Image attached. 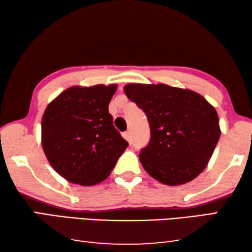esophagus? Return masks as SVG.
<instances>
[{
	"instance_id": "1",
	"label": "esophagus",
	"mask_w": 252,
	"mask_h": 252,
	"mask_svg": "<svg viewBox=\"0 0 252 252\" xmlns=\"http://www.w3.org/2000/svg\"><path fill=\"white\" fill-rule=\"evenodd\" d=\"M123 138H125L126 140H127L129 142H131L132 140V134H131V131H126L123 133Z\"/></svg>"
}]
</instances>
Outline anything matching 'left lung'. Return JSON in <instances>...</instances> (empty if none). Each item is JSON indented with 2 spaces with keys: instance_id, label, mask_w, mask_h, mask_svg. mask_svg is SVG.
I'll return each mask as SVG.
<instances>
[{
  "instance_id": "1",
  "label": "left lung",
  "mask_w": 252,
  "mask_h": 252,
  "mask_svg": "<svg viewBox=\"0 0 252 252\" xmlns=\"http://www.w3.org/2000/svg\"><path fill=\"white\" fill-rule=\"evenodd\" d=\"M123 90L149 121L150 142L139 154L145 171L171 186L198 176L220 138L212 104L194 91L163 84H129Z\"/></svg>"
}]
</instances>
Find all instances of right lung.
<instances>
[{
    "mask_svg": "<svg viewBox=\"0 0 252 252\" xmlns=\"http://www.w3.org/2000/svg\"><path fill=\"white\" fill-rule=\"evenodd\" d=\"M116 90V85L71 87L45 110L44 152L54 170L67 181L86 186L102 182L129 145L109 113Z\"/></svg>",
    "mask_w": 252,
    "mask_h": 252,
    "instance_id": "add662e5",
    "label": "right lung"
}]
</instances>
